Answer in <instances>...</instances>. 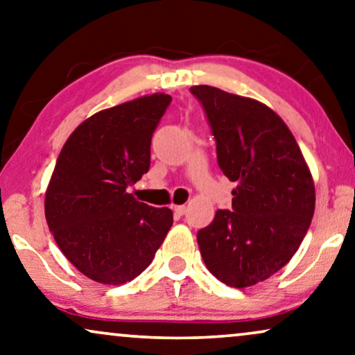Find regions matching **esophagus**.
<instances>
[{
  "mask_svg": "<svg viewBox=\"0 0 355 355\" xmlns=\"http://www.w3.org/2000/svg\"><path fill=\"white\" fill-rule=\"evenodd\" d=\"M173 209H174V211H176V214L179 215V217H181V215L186 214V210H187L186 207H184V205H174Z\"/></svg>",
  "mask_w": 355,
  "mask_h": 355,
  "instance_id": "obj_1",
  "label": "esophagus"
}]
</instances>
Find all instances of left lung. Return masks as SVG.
<instances>
[{"instance_id": "8db88e82", "label": "left lung", "mask_w": 355, "mask_h": 355, "mask_svg": "<svg viewBox=\"0 0 355 355\" xmlns=\"http://www.w3.org/2000/svg\"><path fill=\"white\" fill-rule=\"evenodd\" d=\"M233 189L232 210L199 230L207 269L234 288L269 279L292 259L315 214V184L300 146L272 109L214 86H192Z\"/></svg>"}]
</instances>
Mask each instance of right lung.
Instances as JSON below:
<instances>
[{
	"label": "right lung",
	"instance_id": "add662e5",
	"mask_svg": "<svg viewBox=\"0 0 355 355\" xmlns=\"http://www.w3.org/2000/svg\"><path fill=\"white\" fill-rule=\"evenodd\" d=\"M171 104L156 93L94 114L60 151L45 192V218L67 259L86 277L130 282L148 268L173 227L168 207L127 189L150 169L155 128Z\"/></svg>",
	"mask_w": 355,
	"mask_h": 355
}]
</instances>
